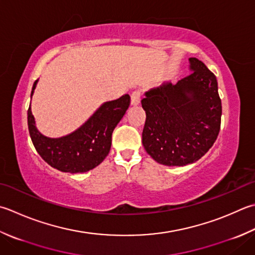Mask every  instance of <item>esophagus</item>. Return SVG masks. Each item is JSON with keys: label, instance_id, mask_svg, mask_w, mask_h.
Segmentation results:
<instances>
[{"label": "esophagus", "instance_id": "34e87169", "mask_svg": "<svg viewBox=\"0 0 255 255\" xmlns=\"http://www.w3.org/2000/svg\"><path fill=\"white\" fill-rule=\"evenodd\" d=\"M140 96H141V92L140 91H134L132 92L131 96H130V103L132 106H136L139 103H140Z\"/></svg>", "mask_w": 255, "mask_h": 255}]
</instances>
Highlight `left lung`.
I'll return each instance as SVG.
<instances>
[{"label": "left lung", "instance_id": "1", "mask_svg": "<svg viewBox=\"0 0 255 255\" xmlns=\"http://www.w3.org/2000/svg\"><path fill=\"white\" fill-rule=\"evenodd\" d=\"M176 85L151 89L141 99L146 113L144 150L166 166H186L204 156L220 131L222 105L217 77L198 58Z\"/></svg>", "mask_w": 255, "mask_h": 255}]
</instances>
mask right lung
I'll list each match as a JSON object with an SVG mask.
<instances>
[{
  "label": "right lung",
  "mask_w": 255,
  "mask_h": 255,
  "mask_svg": "<svg viewBox=\"0 0 255 255\" xmlns=\"http://www.w3.org/2000/svg\"><path fill=\"white\" fill-rule=\"evenodd\" d=\"M37 79L34 82L31 96ZM130 104L129 95L105 103L76 131L62 138H47L35 127L31 105L27 109L29 136L36 151L63 172H86L97 167L111 151L112 134Z\"/></svg>",
  "instance_id": "obj_1"
}]
</instances>
